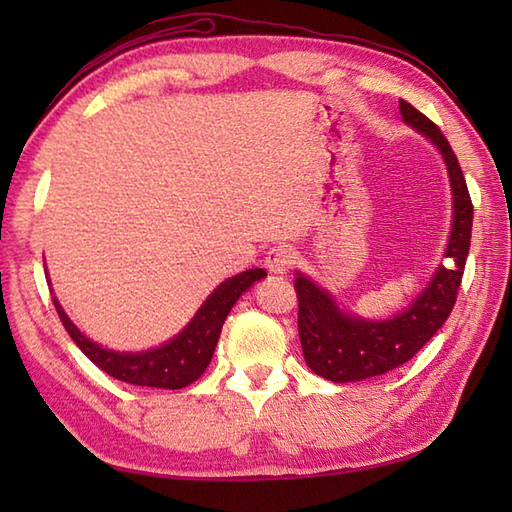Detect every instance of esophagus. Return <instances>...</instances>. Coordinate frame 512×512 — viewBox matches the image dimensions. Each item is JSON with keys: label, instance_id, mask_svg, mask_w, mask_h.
<instances>
[{"label": "esophagus", "instance_id": "obj_1", "mask_svg": "<svg viewBox=\"0 0 512 512\" xmlns=\"http://www.w3.org/2000/svg\"><path fill=\"white\" fill-rule=\"evenodd\" d=\"M295 250L288 246H275L268 250V255L264 259V266L268 268V273L275 275H286L288 270L295 264Z\"/></svg>", "mask_w": 512, "mask_h": 512}]
</instances>
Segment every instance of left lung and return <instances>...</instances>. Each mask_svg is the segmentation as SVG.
Returning a JSON list of instances; mask_svg holds the SVG:
<instances>
[{"label":"left lung","instance_id":"left-lung-1","mask_svg":"<svg viewBox=\"0 0 512 512\" xmlns=\"http://www.w3.org/2000/svg\"><path fill=\"white\" fill-rule=\"evenodd\" d=\"M400 116L438 147L447 165L453 195V224L444 257H451V262H447V266L440 264L429 286L405 310L385 321H369L341 310L328 290L297 273L295 290L299 299V341L303 358L314 374L332 383H356V380L380 376L411 361L449 319L458 299L471 246V195L466 189L460 162L438 125L407 101H400Z\"/></svg>","mask_w":512,"mask_h":512}]
</instances>
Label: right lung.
I'll list each match as a JSON object with an SVG mask.
<instances>
[{
    "label": "right lung",
    "instance_id": "add662e5",
    "mask_svg": "<svg viewBox=\"0 0 512 512\" xmlns=\"http://www.w3.org/2000/svg\"><path fill=\"white\" fill-rule=\"evenodd\" d=\"M264 277V268H253L235 277H228L211 292L209 299L202 303L187 328L173 336L171 341L145 352H116L90 341L88 336L70 321L57 297H52V301L54 308L59 312L63 328L68 330L72 341L79 345L81 352L88 356L96 367H101L105 374H110L129 385L182 389L204 374V369L209 367L213 358L215 345L217 339H220L222 325L228 317V312H231L237 299L242 297L255 281Z\"/></svg>",
    "mask_w": 512,
    "mask_h": 512
}]
</instances>
